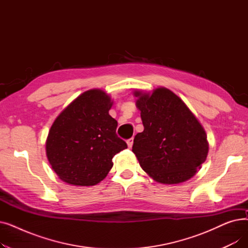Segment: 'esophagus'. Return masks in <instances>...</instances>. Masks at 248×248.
Returning <instances> with one entry per match:
<instances>
[{
    "label": "esophagus",
    "mask_w": 248,
    "mask_h": 248,
    "mask_svg": "<svg viewBox=\"0 0 248 248\" xmlns=\"http://www.w3.org/2000/svg\"><path fill=\"white\" fill-rule=\"evenodd\" d=\"M126 144H127V147L131 149L132 147H133V144H134V139L132 138V139H129V140H126Z\"/></svg>",
    "instance_id": "1"
}]
</instances>
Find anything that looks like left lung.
<instances>
[{
	"label": "left lung",
	"instance_id": "8db88e82",
	"mask_svg": "<svg viewBox=\"0 0 248 248\" xmlns=\"http://www.w3.org/2000/svg\"><path fill=\"white\" fill-rule=\"evenodd\" d=\"M144 131L137 134L133 152L155 182L179 184L191 179L206 161L209 144L204 127L172 90H135Z\"/></svg>",
	"mask_w": 248,
	"mask_h": 248
}]
</instances>
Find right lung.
<instances>
[{
    "instance_id": "add662e5",
    "label": "right lung",
    "mask_w": 248,
    "mask_h": 248,
    "mask_svg": "<svg viewBox=\"0 0 248 248\" xmlns=\"http://www.w3.org/2000/svg\"><path fill=\"white\" fill-rule=\"evenodd\" d=\"M112 104L104 90L89 89L72 100L52 124L46 155L65 183L98 184L112 168V158L127 148L115 133L117 122L108 113Z\"/></svg>"
}]
</instances>
